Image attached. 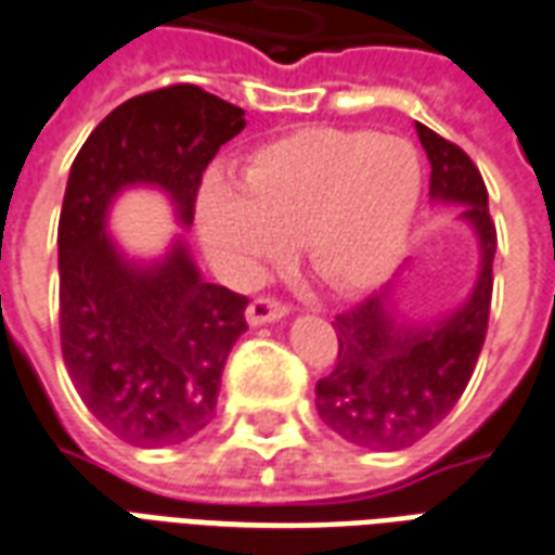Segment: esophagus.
Masks as SVG:
<instances>
[{"label": "esophagus", "instance_id": "obj_1", "mask_svg": "<svg viewBox=\"0 0 555 555\" xmlns=\"http://www.w3.org/2000/svg\"><path fill=\"white\" fill-rule=\"evenodd\" d=\"M282 318H288V309L276 299H253L249 309H246V323L249 326H264V323H276Z\"/></svg>", "mask_w": 555, "mask_h": 555}]
</instances>
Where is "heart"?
<instances>
[{
    "label": "heart",
    "mask_w": 555,
    "mask_h": 555,
    "mask_svg": "<svg viewBox=\"0 0 555 555\" xmlns=\"http://www.w3.org/2000/svg\"><path fill=\"white\" fill-rule=\"evenodd\" d=\"M424 194V164L405 138L311 129L249 152L241 184L208 179L196 235L232 285H256L288 241L338 294L376 288L400 264Z\"/></svg>",
    "instance_id": "heart-1"
}]
</instances>
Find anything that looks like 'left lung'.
I'll return each instance as SVG.
<instances>
[{"mask_svg":"<svg viewBox=\"0 0 555 555\" xmlns=\"http://www.w3.org/2000/svg\"><path fill=\"white\" fill-rule=\"evenodd\" d=\"M414 129L433 164L429 199L459 205V220L479 246V267L470 294L433 320L403 314L393 282L335 318L338 361L314 388L318 414L344 441L371 450L412 447L444 421L470 382L491 311L496 229L486 182L455 143L424 122Z\"/></svg>","mask_w":555,"mask_h":555,"instance_id":"8db88e82","label":"left lung"}]
</instances>
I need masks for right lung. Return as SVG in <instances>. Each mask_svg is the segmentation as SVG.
Returning <instances> with one entry per match:
<instances>
[{
	"mask_svg": "<svg viewBox=\"0 0 555 555\" xmlns=\"http://www.w3.org/2000/svg\"><path fill=\"white\" fill-rule=\"evenodd\" d=\"M244 126V108L173 85L111 111L69 167L59 223L64 364L90 414L134 447L182 444L211 424L249 299L205 282L184 232L158 256L126 253L111 208L152 188L191 229L203 170Z\"/></svg>",
	"mask_w": 555,
	"mask_h": 555,
	"instance_id": "1",
	"label": "right lung"
}]
</instances>
